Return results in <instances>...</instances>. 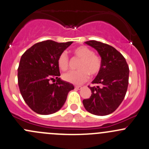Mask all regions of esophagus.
I'll use <instances>...</instances> for the list:
<instances>
[{
	"label": "esophagus",
	"mask_w": 149,
	"mask_h": 149,
	"mask_svg": "<svg viewBox=\"0 0 149 149\" xmlns=\"http://www.w3.org/2000/svg\"><path fill=\"white\" fill-rule=\"evenodd\" d=\"M82 87L81 86H75V88H76V89H81Z\"/></svg>",
	"instance_id": "1"
}]
</instances>
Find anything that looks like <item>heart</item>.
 Listing matches in <instances>:
<instances>
[{"instance_id":"heart-1","label":"heart","mask_w":149,"mask_h":149,"mask_svg":"<svg viewBox=\"0 0 149 149\" xmlns=\"http://www.w3.org/2000/svg\"><path fill=\"white\" fill-rule=\"evenodd\" d=\"M73 54L76 58L81 59L77 65L78 70L70 71L63 76L64 80L73 84H81L89 79V74L95 76L102 69V61L99 55L94 53L92 49L86 46H79L74 48ZM58 65L62 71L69 68V58L65 52L60 54L58 58Z\"/></svg>"}]
</instances>
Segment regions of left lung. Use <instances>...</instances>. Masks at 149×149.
Segmentation results:
<instances>
[{
    "label": "left lung",
    "instance_id": "obj_1",
    "mask_svg": "<svg viewBox=\"0 0 149 149\" xmlns=\"http://www.w3.org/2000/svg\"><path fill=\"white\" fill-rule=\"evenodd\" d=\"M86 44L97 50L102 65L90 86L91 95L83 100L85 109L93 115L104 116L112 113L123 101L127 92L129 67L120 52L107 44L90 40Z\"/></svg>",
    "mask_w": 149,
    "mask_h": 149
}]
</instances>
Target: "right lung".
<instances>
[{
  "label": "right lung",
  "instance_id": "obj_1",
  "mask_svg": "<svg viewBox=\"0 0 149 149\" xmlns=\"http://www.w3.org/2000/svg\"><path fill=\"white\" fill-rule=\"evenodd\" d=\"M73 42L46 40L36 43L22 55L18 68V84L26 104L36 113L50 115L59 110L74 88L62 81L58 58ZM56 82L50 84V80Z\"/></svg>",
  "mask_w": 149,
  "mask_h": 149
}]
</instances>
